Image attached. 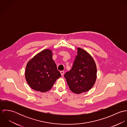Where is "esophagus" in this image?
<instances>
[{"mask_svg": "<svg viewBox=\"0 0 127 127\" xmlns=\"http://www.w3.org/2000/svg\"><path fill=\"white\" fill-rule=\"evenodd\" d=\"M60 72H61V75H62V76H63V75H64V71H60Z\"/></svg>", "mask_w": 127, "mask_h": 127, "instance_id": "34e87169", "label": "esophagus"}]
</instances>
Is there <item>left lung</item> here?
Listing matches in <instances>:
<instances>
[{"instance_id": "1", "label": "left lung", "mask_w": 127, "mask_h": 127, "mask_svg": "<svg viewBox=\"0 0 127 127\" xmlns=\"http://www.w3.org/2000/svg\"><path fill=\"white\" fill-rule=\"evenodd\" d=\"M77 50L72 68L64 76L70 90L80 94L89 91L93 86L97 77V68L91 55L81 48H78Z\"/></svg>"}]
</instances>
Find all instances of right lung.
<instances>
[{
    "mask_svg": "<svg viewBox=\"0 0 127 127\" xmlns=\"http://www.w3.org/2000/svg\"><path fill=\"white\" fill-rule=\"evenodd\" d=\"M25 75L33 90L42 92L49 91L61 76L52 59V51L45 49L35 56L27 63Z\"/></svg>",
    "mask_w": 127,
    "mask_h": 127,
    "instance_id": "obj_1",
    "label": "right lung"
}]
</instances>
